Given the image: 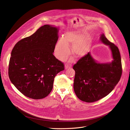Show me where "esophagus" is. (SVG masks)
Instances as JSON below:
<instances>
[{
	"instance_id": "obj_1",
	"label": "esophagus",
	"mask_w": 130,
	"mask_h": 130,
	"mask_svg": "<svg viewBox=\"0 0 130 130\" xmlns=\"http://www.w3.org/2000/svg\"><path fill=\"white\" fill-rule=\"evenodd\" d=\"M72 67V66L71 64H66L65 66H64V68L65 69H70Z\"/></svg>"
}]
</instances>
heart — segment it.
<instances>
[{
  "instance_id": "heart-1",
  "label": "heart",
  "mask_w": 130,
  "mask_h": 130,
  "mask_svg": "<svg viewBox=\"0 0 130 130\" xmlns=\"http://www.w3.org/2000/svg\"><path fill=\"white\" fill-rule=\"evenodd\" d=\"M84 34L79 32H67L64 38L59 39L55 47V55L61 61L66 60L70 54L69 47L72 46V54L77 58L85 57L89 51L91 40L89 37L83 38Z\"/></svg>"
}]
</instances>
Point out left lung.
Returning a JSON list of instances; mask_svg holds the SVG:
<instances>
[{
  "instance_id": "obj_1",
  "label": "left lung",
  "mask_w": 130,
  "mask_h": 130,
  "mask_svg": "<svg viewBox=\"0 0 130 130\" xmlns=\"http://www.w3.org/2000/svg\"><path fill=\"white\" fill-rule=\"evenodd\" d=\"M100 40L111 50V62L98 63L89 52L73 67L75 72L74 92L80 100L86 102H93L108 95L122 75L121 58L118 48L110 42L103 34L100 36Z\"/></svg>"
}]
</instances>
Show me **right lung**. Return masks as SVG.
Returning a JSON list of instances; mask_svg holds the SVG:
<instances>
[{"label":"right lung","instance_id":"obj_1","mask_svg":"<svg viewBox=\"0 0 130 130\" xmlns=\"http://www.w3.org/2000/svg\"><path fill=\"white\" fill-rule=\"evenodd\" d=\"M59 29L45 25L14 46L8 75L13 85L25 96L41 99L51 92L57 74L63 63L53 56Z\"/></svg>","mask_w":130,"mask_h":130}]
</instances>
